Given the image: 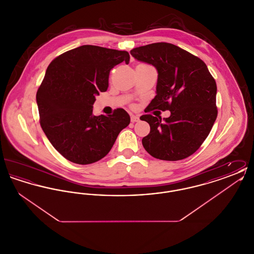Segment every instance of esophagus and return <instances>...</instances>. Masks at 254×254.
Returning a JSON list of instances; mask_svg holds the SVG:
<instances>
[{"mask_svg":"<svg viewBox=\"0 0 254 254\" xmlns=\"http://www.w3.org/2000/svg\"><path fill=\"white\" fill-rule=\"evenodd\" d=\"M130 119H131V122H132V123H135V122H138L140 120V119H139V117H138L137 115H133V114L130 115Z\"/></svg>","mask_w":254,"mask_h":254,"instance_id":"esophagus-1","label":"esophagus"}]
</instances>
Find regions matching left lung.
<instances>
[{"label": "left lung", "instance_id": "1", "mask_svg": "<svg viewBox=\"0 0 254 254\" xmlns=\"http://www.w3.org/2000/svg\"><path fill=\"white\" fill-rule=\"evenodd\" d=\"M130 54L157 70L156 96L148 111H170L169 118L163 120L150 114L140 117L150 127L142 140L145 150L166 161L190 156L208 136L217 117V86L206 64L169 43L139 47Z\"/></svg>", "mask_w": 254, "mask_h": 254}]
</instances>
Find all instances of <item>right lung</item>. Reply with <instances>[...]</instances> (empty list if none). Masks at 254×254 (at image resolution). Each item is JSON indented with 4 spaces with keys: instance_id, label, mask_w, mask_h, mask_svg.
Returning <instances> with one entry per match:
<instances>
[{
    "instance_id": "1",
    "label": "right lung",
    "mask_w": 254,
    "mask_h": 254,
    "mask_svg": "<svg viewBox=\"0 0 254 254\" xmlns=\"http://www.w3.org/2000/svg\"><path fill=\"white\" fill-rule=\"evenodd\" d=\"M124 61L129 62L127 51L87 45L49 64L37 91L40 124L51 145L68 161L88 165L101 160L129 125L123 109L109 116L93 114L96 96L109 87L111 68Z\"/></svg>"
}]
</instances>
